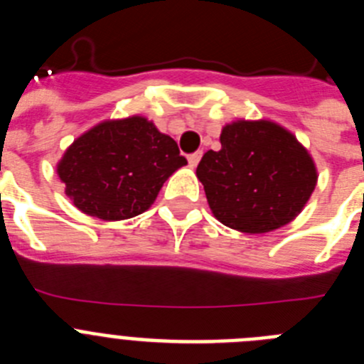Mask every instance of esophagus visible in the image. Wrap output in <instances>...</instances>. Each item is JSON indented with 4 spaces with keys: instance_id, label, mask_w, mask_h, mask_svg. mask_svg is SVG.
Returning <instances> with one entry per match:
<instances>
[{
    "instance_id": "esophagus-1",
    "label": "esophagus",
    "mask_w": 364,
    "mask_h": 364,
    "mask_svg": "<svg viewBox=\"0 0 364 364\" xmlns=\"http://www.w3.org/2000/svg\"><path fill=\"white\" fill-rule=\"evenodd\" d=\"M200 159H202V151H198V153L189 154V156H188L189 166H191V167H197V166H198V162H200Z\"/></svg>"
}]
</instances>
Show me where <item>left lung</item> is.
Instances as JSON below:
<instances>
[{"instance_id": "left-lung-1", "label": "left lung", "mask_w": 364, "mask_h": 364, "mask_svg": "<svg viewBox=\"0 0 364 364\" xmlns=\"http://www.w3.org/2000/svg\"><path fill=\"white\" fill-rule=\"evenodd\" d=\"M220 149L197 167L211 213L242 233L290 224L317 186L311 154L291 131L272 120H233L222 127Z\"/></svg>"}]
</instances>
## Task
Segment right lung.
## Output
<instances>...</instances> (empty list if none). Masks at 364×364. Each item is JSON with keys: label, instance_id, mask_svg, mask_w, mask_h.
<instances>
[{"label": "right lung", "instance_id": "right-lung-1", "mask_svg": "<svg viewBox=\"0 0 364 364\" xmlns=\"http://www.w3.org/2000/svg\"><path fill=\"white\" fill-rule=\"evenodd\" d=\"M186 164L171 136L133 114L100 122L80 134L56 173L82 213L112 222L149 210L164 182Z\"/></svg>", "mask_w": 364, "mask_h": 364}]
</instances>
